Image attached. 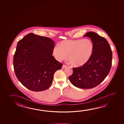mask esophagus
<instances>
[{
    "instance_id": "obj_1",
    "label": "esophagus",
    "mask_w": 124,
    "mask_h": 124,
    "mask_svg": "<svg viewBox=\"0 0 124 124\" xmlns=\"http://www.w3.org/2000/svg\"><path fill=\"white\" fill-rule=\"evenodd\" d=\"M67 67V66L65 65H63L62 66V68H65L66 67Z\"/></svg>"
}]
</instances>
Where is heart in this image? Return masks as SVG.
I'll return each instance as SVG.
<instances>
[{
	"mask_svg": "<svg viewBox=\"0 0 124 124\" xmlns=\"http://www.w3.org/2000/svg\"><path fill=\"white\" fill-rule=\"evenodd\" d=\"M94 46L90 40L77 39L61 41L53 48L52 54L57 61L67 58L73 67H80L89 60L93 52Z\"/></svg>",
	"mask_w": 124,
	"mask_h": 124,
	"instance_id": "1",
	"label": "heart"
}]
</instances>
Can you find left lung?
Instances as JSON below:
<instances>
[{
  "instance_id": "obj_1",
  "label": "left lung",
  "mask_w": 124,
  "mask_h": 124,
  "mask_svg": "<svg viewBox=\"0 0 124 124\" xmlns=\"http://www.w3.org/2000/svg\"><path fill=\"white\" fill-rule=\"evenodd\" d=\"M93 44V54L89 61L80 67L73 68L69 77L73 85L81 89H91L99 85L109 73L112 54L109 44L105 38L93 31L86 33Z\"/></svg>"
}]
</instances>
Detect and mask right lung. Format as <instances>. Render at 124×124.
Masks as SVG:
<instances>
[{
    "label": "right lung",
    "instance_id": "right-lung-1",
    "mask_svg": "<svg viewBox=\"0 0 124 124\" xmlns=\"http://www.w3.org/2000/svg\"><path fill=\"white\" fill-rule=\"evenodd\" d=\"M54 41L30 33L18 41L13 57L15 73L21 83L33 91L47 89L55 72L63 65L52 54Z\"/></svg>",
    "mask_w": 124,
    "mask_h": 124
}]
</instances>
